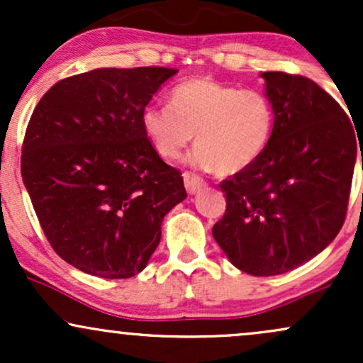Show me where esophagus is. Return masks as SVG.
Instances as JSON below:
<instances>
[{
	"instance_id": "obj_1",
	"label": "esophagus",
	"mask_w": 363,
	"mask_h": 363,
	"mask_svg": "<svg viewBox=\"0 0 363 363\" xmlns=\"http://www.w3.org/2000/svg\"><path fill=\"white\" fill-rule=\"evenodd\" d=\"M182 177H184V186L189 194H196L201 187H205V181L193 172H184V176Z\"/></svg>"
}]
</instances>
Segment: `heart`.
<instances>
[{"mask_svg":"<svg viewBox=\"0 0 363 363\" xmlns=\"http://www.w3.org/2000/svg\"><path fill=\"white\" fill-rule=\"evenodd\" d=\"M141 128L155 152L176 160L191 143L196 169H216L232 176L252 167L264 155L274 133V107L259 90L225 85L198 77L170 90L167 106H148Z\"/></svg>","mask_w":363,"mask_h":363,"instance_id":"b5f03b06","label":"heart"}]
</instances>
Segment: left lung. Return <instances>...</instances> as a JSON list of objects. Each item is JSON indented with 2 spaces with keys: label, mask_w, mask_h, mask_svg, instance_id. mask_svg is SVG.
<instances>
[{
  "label": "left lung",
  "mask_w": 363,
  "mask_h": 363,
  "mask_svg": "<svg viewBox=\"0 0 363 363\" xmlns=\"http://www.w3.org/2000/svg\"><path fill=\"white\" fill-rule=\"evenodd\" d=\"M261 77L274 107L272 143L252 167L220 184L227 210L211 232L235 268L273 277L311 261L338 235L360 140L318 83L281 72Z\"/></svg>",
  "instance_id": "1"
}]
</instances>
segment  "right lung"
<instances>
[{"label":"right lung","instance_id":"1","mask_svg":"<svg viewBox=\"0 0 363 363\" xmlns=\"http://www.w3.org/2000/svg\"><path fill=\"white\" fill-rule=\"evenodd\" d=\"M177 73L99 68L51 86L28 121L22 179L57 256L94 277L143 272L164 216L186 199L177 169L162 160L141 112Z\"/></svg>","mask_w":363,"mask_h":363}]
</instances>
